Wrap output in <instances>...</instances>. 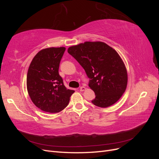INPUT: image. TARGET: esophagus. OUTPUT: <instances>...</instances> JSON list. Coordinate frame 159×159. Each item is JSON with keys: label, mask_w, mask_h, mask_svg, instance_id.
Masks as SVG:
<instances>
[{"label": "esophagus", "mask_w": 159, "mask_h": 159, "mask_svg": "<svg viewBox=\"0 0 159 159\" xmlns=\"http://www.w3.org/2000/svg\"><path fill=\"white\" fill-rule=\"evenodd\" d=\"M80 89L81 91H85L86 89V88L85 87H84V86H81V87H80Z\"/></svg>", "instance_id": "1"}]
</instances>
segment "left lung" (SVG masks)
I'll return each instance as SVG.
<instances>
[{
  "label": "left lung",
  "instance_id": "8db88e82",
  "mask_svg": "<svg viewBox=\"0 0 159 159\" xmlns=\"http://www.w3.org/2000/svg\"><path fill=\"white\" fill-rule=\"evenodd\" d=\"M83 67L90 79L89 87L95 95L91 101L99 107H107L121 98L127 85L126 67L118 53L102 42H85L68 49Z\"/></svg>",
  "mask_w": 159,
  "mask_h": 159
}]
</instances>
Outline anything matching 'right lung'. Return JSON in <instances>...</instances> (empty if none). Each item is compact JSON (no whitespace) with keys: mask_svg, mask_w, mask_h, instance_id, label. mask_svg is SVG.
I'll return each mask as SVG.
<instances>
[{"mask_svg":"<svg viewBox=\"0 0 159 159\" xmlns=\"http://www.w3.org/2000/svg\"><path fill=\"white\" fill-rule=\"evenodd\" d=\"M65 47L48 48L34 57L27 73L28 95L37 107L49 113H58L65 109L74 93L64 84L59 75L60 63Z\"/></svg>","mask_w":159,"mask_h":159,"instance_id":"1","label":"right lung"}]
</instances>
